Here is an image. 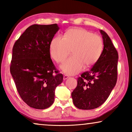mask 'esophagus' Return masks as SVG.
<instances>
[{"label":"esophagus","instance_id":"34e87169","mask_svg":"<svg viewBox=\"0 0 132 132\" xmlns=\"http://www.w3.org/2000/svg\"><path fill=\"white\" fill-rule=\"evenodd\" d=\"M68 78H69V76H68L67 75H64V77H63V79H64V80H67V79Z\"/></svg>","mask_w":132,"mask_h":132}]
</instances>
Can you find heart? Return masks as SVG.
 Segmentation results:
<instances>
[{"label":"heart","mask_w":132,"mask_h":132,"mask_svg":"<svg viewBox=\"0 0 132 132\" xmlns=\"http://www.w3.org/2000/svg\"><path fill=\"white\" fill-rule=\"evenodd\" d=\"M71 50L72 56L61 66L68 75H76L83 67H89L97 62L103 50L102 38L82 28L68 30L64 38L56 37L50 44V53L58 63L64 62Z\"/></svg>","instance_id":"heart-1"}]
</instances>
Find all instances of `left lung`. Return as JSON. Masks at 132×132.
Returning a JSON list of instances; mask_svg holds the SVG:
<instances>
[{
	"label": "left lung",
	"instance_id": "obj_1",
	"mask_svg": "<svg viewBox=\"0 0 132 132\" xmlns=\"http://www.w3.org/2000/svg\"><path fill=\"white\" fill-rule=\"evenodd\" d=\"M103 50L89 71L77 79V87L71 93L73 103L80 109H94L107 100L117 80L118 54L109 36L100 30Z\"/></svg>",
	"mask_w": 132,
	"mask_h": 132
}]
</instances>
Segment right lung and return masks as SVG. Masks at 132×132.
<instances>
[{"instance_id": "obj_1", "label": "right lung", "mask_w": 132, "mask_h": 132, "mask_svg": "<svg viewBox=\"0 0 132 132\" xmlns=\"http://www.w3.org/2000/svg\"><path fill=\"white\" fill-rule=\"evenodd\" d=\"M59 28L57 24H34L27 28L12 48L10 71L20 96L30 107L49 108L56 87L62 82L52 62L50 47Z\"/></svg>"}]
</instances>
